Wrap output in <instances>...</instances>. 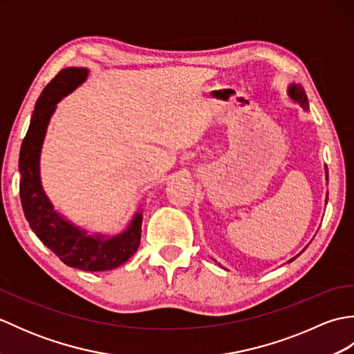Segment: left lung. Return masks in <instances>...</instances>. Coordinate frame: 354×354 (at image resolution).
<instances>
[{"mask_svg": "<svg viewBox=\"0 0 354 354\" xmlns=\"http://www.w3.org/2000/svg\"><path fill=\"white\" fill-rule=\"evenodd\" d=\"M289 93H290L292 99L297 100L299 104H301V106H303L304 109L309 108V103H307V95H306L304 88H303L301 85H298V84L292 85L290 89H289ZM327 178H328V176H327Z\"/></svg>", "mask_w": 354, "mask_h": 354, "instance_id": "8db88e82", "label": "left lung"}]
</instances>
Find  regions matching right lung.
Instances as JSON below:
<instances>
[{"mask_svg": "<svg viewBox=\"0 0 354 354\" xmlns=\"http://www.w3.org/2000/svg\"><path fill=\"white\" fill-rule=\"evenodd\" d=\"M85 68H66L44 88L36 102L28 131L19 152V196L30 228L65 265L82 270H109L123 265L135 254L141 239V214L123 234L111 239L89 237L59 217L45 196L39 181V153L48 120L56 103L85 80Z\"/></svg>", "mask_w": 354, "mask_h": 354, "instance_id": "right-lung-1", "label": "right lung"}]
</instances>
